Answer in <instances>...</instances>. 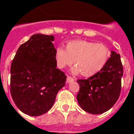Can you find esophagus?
<instances>
[{
	"instance_id": "esophagus-1",
	"label": "esophagus",
	"mask_w": 134,
	"mask_h": 134,
	"mask_svg": "<svg viewBox=\"0 0 134 134\" xmlns=\"http://www.w3.org/2000/svg\"><path fill=\"white\" fill-rule=\"evenodd\" d=\"M74 81V79L73 78H72L70 76H67V83H71V82H73Z\"/></svg>"
}]
</instances>
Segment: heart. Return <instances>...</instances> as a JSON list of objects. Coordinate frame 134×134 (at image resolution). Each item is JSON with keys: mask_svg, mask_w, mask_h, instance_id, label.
I'll return each mask as SVG.
<instances>
[{"mask_svg": "<svg viewBox=\"0 0 134 134\" xmlns=\"http://www.w3.org/2000/svg\"><path fill=\"white\" fill-rule=\"evenodd\" d=\"M109 57V48L105 44L86 40L71 41L66 45V51L59 47L55 52L57 67L63 69L74 62L76 66L72 69V72H81L85 77H92L100 72Z\"/></svg>", "mask_w": 134, "mask_h": 134, "instance_id": "b5f03b06", "label": "heart"}]
</instances>
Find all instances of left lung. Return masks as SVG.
Wrapping results in <instances>:
<instances>
[{
	"label": "left lung",
	"mask_w": 134,
	"mask_h": 134,
	"mask_svg": "<svg viewBox=\"0 0 134 134\" xmlns=\"http://www.w3.org/2000/svg\"><path fill=\"white\" fill-rule=\"evenodd\" d=\"M111 57L98 74L77 81L80 90L77 100L81 108L93 114L107 111L117 101L121 91L123 68L120 55L111 51Z\"/></svg>",
	"instance_id": "left-lung-1"
}]
</instances>
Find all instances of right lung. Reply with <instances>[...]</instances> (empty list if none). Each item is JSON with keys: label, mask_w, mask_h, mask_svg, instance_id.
Returning <instances> with one entry per match:
<instances>
[{"label": "right lung", "mask_w": 134, "mask_h": 134, "mask_svg": "<svg viewBox=\"0 0 134 134\" xmlns=\"http://www.w3.org/2000/svg\"><path fill=\"white\" fill-rule=\"evenodd\" d=\"M54 36L36 34L18 48L11 65L10 92L15 105L25 114L48 112L67 76L56 68Z\"/></svg>", "instance_id": "add662e5"}]
</instances>
